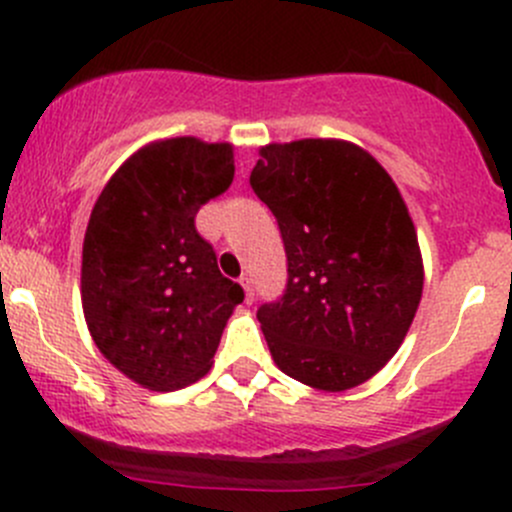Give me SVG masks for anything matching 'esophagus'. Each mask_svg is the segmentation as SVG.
<instances>
[{"mask_svg": "<svg viewBox=\"0 0 512 512\" xmlns=\"http://www.w3.org/2000/svg\"><path fill=\"white\" fill-rule=\"evenodd\" d=\"M240 285L245 289V299L247 302H252L255 299V285H252V277L250 275H242L240 277Z\"/></svg>", "mask_w": 512, "mask_h": 512, "instance_id": "1", "label": "esophagus"}]
</instances>
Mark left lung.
Here are the masks:
<instances>
[{"mask_svg": "<svg viewBox=\"0 0 512 512\" xmlns=\"http://www.w3.org/2000/svg\"><path fill=\"white\" fill-rule=\"evenodd\" d=\"M287 252V289L257 319L272 359L317 391L369 381L399 352L423 292L416 227L399 188L356 143L260 148L250 173Z\"/></svg>", "mask_w": 512, "mask_h": 512, "instance_id": "8db88e82", "label": "left lung"}]
</instances>
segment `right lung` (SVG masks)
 I'll list each match as a JSON object with an SVG mask.
<instances>
[{"label":"right lung","instance_id":"right-lung-1","mask_svg":"<svg viewBox=\"0 0 512 512\" xmlns=\"http://www.w3.org/2000/svg\"><path fill=\"white\" fill-rule=\"evenodd\" d=\"M232 178L230 143L163 138L123 160L91 210L81 255L86 327L98 352L143 389L203 379L245 299L195 230L200 205Z\"/></svg>","mask_w":512,"mask_h":512}]
</instances>
